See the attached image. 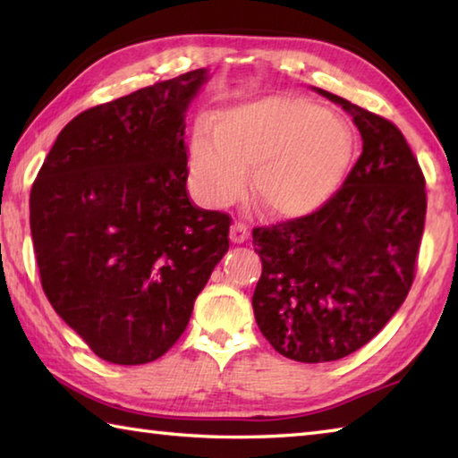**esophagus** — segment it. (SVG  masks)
<instances>
[{
  "label": "esophagus",
  "instance_id": "esophagus-1",
  "mask_svg": "<svg viewBox=\"0 0 458 458\" xmlns=\"http://www.w3.org/2000/svg\"><path fill=\"white\" fill-rule=\"evenodd\" d=\"M250 236V232H248V226L244 222H234L230 228V240L234 244H242Z\"/></svg>",
  "mask_w": 458,
  "mask_h": 458
}]
</instances>
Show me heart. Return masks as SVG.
Segmentation results:
<instances>
[{"label":"heart","instance_id":"obj_1","mask_svg":"<svg viewBox=\"0 0 458 458\" xmlns=\"http://www.w3.org/2000/svg\"><path fill=\"white\" fill-rule=\"evenodd\" d=\"M352 134L310 99L268 96L224 112L190 144V174L200 200L224 208L242 198L252 170L258 200L278 218L318 212L338 192Z\"/></svg>","mask_w":458,"mask_h":458}]
</instances>
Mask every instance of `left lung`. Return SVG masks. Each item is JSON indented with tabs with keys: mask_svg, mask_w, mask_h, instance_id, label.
I'll list each match as a JSON object with an SVG mask.
<instances>
[{
	"mask_svg": "<svg viewBox=\"0 0 458 458\" xmlns=\"http://www.w3.org/2000/svg\"><path fill=\"white\" fill-rule=\"evenodd\" d=\"M314 89L352 115L362 154L318 212L252 230L256 324L298 362L344 359L385 328L412 286L427 216L425 176L403 131Z\"/></svg>",
	"mask_w": 458,
	"mask_h": 458,
	"instance_id": "8db88e82",
	"label": "left lung"
}]
</instances>
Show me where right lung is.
Here are the masks:
<instances>
[{"mask_svg":"<svg viewBox=\"0 0 458 458\" xmlns=\"http://www.w3.org/2000/svg\"><path fill=\"white\" fill-rule=\"evenodd\" d=\"M208 70L76 115L30 194L41 288L99 359L146 364L186 330L230 216L190 202L186 110Z\"/></svg>","mask_w":458,"mask_h":458,"instance_id":"add662e5","label":"right lung"}]
</instances>
